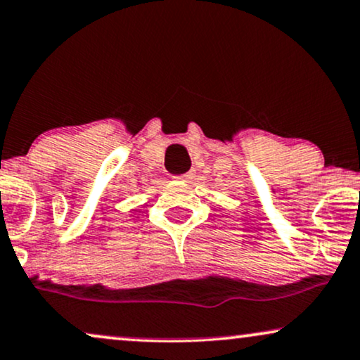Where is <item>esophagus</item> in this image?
Segmentation results:
<instances>
[{
  "label": "esophagus",
  "instance_id": "1",
  "mask_svg": "<svg viewBox=\"0 0 360 360\" xmlns=\"http://www.w3.org/2000/svg\"><path fill=\"white\" fill-rule=\"evenodd\" d=\"M193 177H194V174H193L191 171H189V172H186V174L181 176V179H184V181H191Z\"/></svg>",
  "mask_w": 360,
  "mask_h": 360
}]
</instances>
